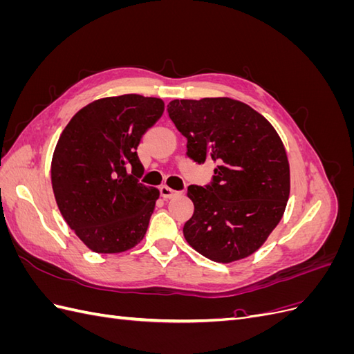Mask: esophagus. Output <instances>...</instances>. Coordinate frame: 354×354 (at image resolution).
Instances as JSON below:
<instances>
[{"label": "esophagus", "mask_w": 354, "mask_h": 354, "mask_svg": "<svg viewBox=\"0 0 354 354\" xmlns=\"http://www.w3.org/2000/svg\"><path fill=\"white\" fill-rule=\"evenodd\" d=\"M160 196L162 198H165V199H168V198H173L174 195H177V190H174V189H171V187H168L167 185H164V186H160Z\"/></svg>", "instance_id": "1"}]
</instances>
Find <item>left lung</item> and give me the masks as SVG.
Instances as JSON below:
<instances>
[{
    "instance_id": "left-lung-1",
    "label": "left lung",
    "mask_w": 354,
    "mask_h": 354,
    "mask_svg": "<svg viewBox=\"0 0 354 354\" xmlns=\"http://www.w3.org/2000/svg\"><path fill=\"white\" fill-rule=\"evenodd\" d=\"M168 115L187 138V156L216 164L211 185H192L195 205L183 234L217 263L254 254L281 221L289 198V162L273 125L229 97L173 100Z\"/></svg>"
}]
</instances>
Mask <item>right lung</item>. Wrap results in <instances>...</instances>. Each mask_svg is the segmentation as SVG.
<instances>
[{
    "label": "right lung",
    "instance_id": "add662e5",
    "mask_svg": "<svg viewBox=\"0 0 354 354\" xmlns=\"http://www.w3.org/2000/svg\"><path fill=\"white\" fill-rule=\"evenodd\" d=\"M156 97L124 94L84 106L62 131L51 185L68 226L94 252L131 250L147 230L159 190L138 181L137 146L162 116Z\"/></svg>",
    "mask_w": 354,
    "mask_h": 354
}]
</instances>
